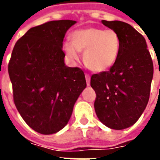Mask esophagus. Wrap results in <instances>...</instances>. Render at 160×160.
Wrapping results in <instances>:
<instances>
[{"label":"esophagus","instance_id":"1","mask_svg":"<svg viewBox=\"0 0 160 160\" xmlns=\"http://www.w3.org/2000/svg\"><path fill=\"white\" fill-rule=\"evenodd\" d=\"M85 76H86V80H87V85L88 86V87H89V86H90V81H91L90 74L86 73V74H85Z\"/></svg>","mask_w":160,"mask_h":160}]
</instances>
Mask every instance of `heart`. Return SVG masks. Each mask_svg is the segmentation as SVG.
Listing matches in <instances>:
<instances>
[{"label": "heart", "mask_w": 160, "mask_h": 160, "mask_svg": "<svg viewBox=\"0 0 160 160\" xmlns=\"http://www.w3.org/2000/svg\"><path fill=\"white\" fill-rule=\"evenodd\" d=\"M121 39L114 30L87 27L71 34V42L63 44V50L72 62L80 59L84 51V62L92 71L101 73L114 66L119 56Z\"/></svg>", "instance_id": "obj_1"}]
</instances>
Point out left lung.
Wrapping results in <instances>:
<instances>
[{"instance_id":"8db88e82","label":"left lung","mask_w":160,"mask_h":160,"mask_svg":"<svg viewBox=\"0 0 160 160\" xmlns=\"http://www.w3.org/2000/svg\"><path fill=\"white\" fill-rule=\"evenodd\" d=\"M102 23L118 32L121 48L114 66L91 78L94 109L102 123L120 130L134 125L147 107L153 64L144 37L134 27L118 20Z\"/></svg>"}]
</instances>
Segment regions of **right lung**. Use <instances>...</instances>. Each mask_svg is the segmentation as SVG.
<instances>
[{
  "label": "right lung",
  "instance_id": "right-lung-1",
  "mask_svg": "<svg viewBox=\"0 0 160 160\" xmlns=\"http://www.w3.org/2000/svg\"><path fill=\"white\" fill-rule=\"evenodd\" d=\"M75 23L53 20L32 27L12 49L8 73L14 104L27 125L40 134L62 129L87 87L83 71L64 62L63 38Z\"/></svg>",
  "mask_w": 160,
  "mask_h": 160
}]
</instances>
